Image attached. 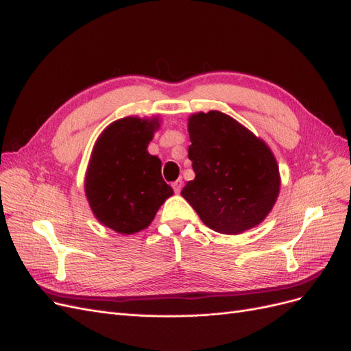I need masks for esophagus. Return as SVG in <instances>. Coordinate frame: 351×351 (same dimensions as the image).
I'll use <instances>...</instances> for the list:
<instances>
[{
  "label": "esophagus",
  "instance_id": "esophagus-1",
  "mask_svg": "<svg viewBox=\"0 0 351 351\" xmlns=\"http://www.w3.org/2000/svg\"><path fill=\"white\" fill-rule=\"evenodd\" d=\"M182 187H183V180H177V182H174L173 183V189H174V192L176 193H180V192H182Z\"/></svg>",
  "mask_w": 351,
  "mask_h": 351
}]
</instances>
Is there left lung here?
I'll return each mask as SVG.
<instances>
[{
  "label": "left lung",
  "mask_w": 351,
  "mask_h": 351,
  "mask_svg": "<svg viewBox=\"0 0 351 351\" xmlns=\"http://www.w3.org/2000/svg\"><path fill=\"white\" fill-rule=\"evenodd\" d=\"M189 159L195 180L182 196L204 224L222 234L259 226L280 195L281 177L271 147L221 111L189 117Z\"/></svg>",
  "instance_id": "1"
}]
</instances>
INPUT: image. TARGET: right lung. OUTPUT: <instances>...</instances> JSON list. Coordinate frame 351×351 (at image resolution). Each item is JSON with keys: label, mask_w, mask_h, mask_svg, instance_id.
Returning <instances> with one entry per match:
<instances>
[{"label": "right lung", "mask_w": 351, "mask_h": 351, "mask_svg": "<svg viewBox=\"0 0 351 351\" xmlns=\"http://www.w3.org/2000/svg\"><path fill=\"white\" fill-rule=\"evenodd\" d=\"M159 123L158 117H124L99 134L92 149L84 193L95 218L120 234L149 227L174 193L161 176V159L147 152Z\"/></svg>", "instance_id": "obj_1"}]
</instances>
